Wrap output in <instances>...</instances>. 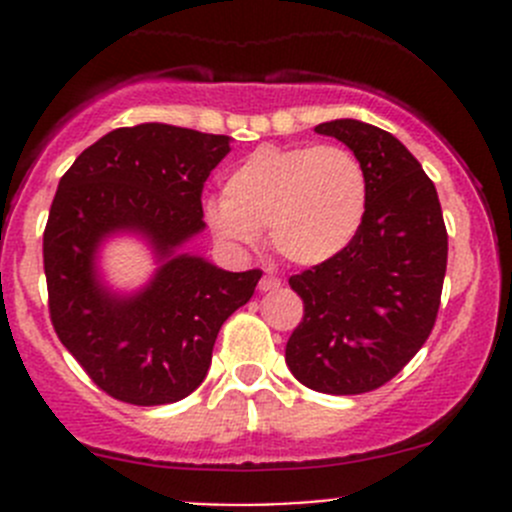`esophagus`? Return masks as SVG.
Masks as SVG:
<instances>
[{"mask_svg": "<svg viewBox=\"0 0 512 512\" xmlns=\"http://www.w3.org/2000/svg\"><path fill=\"white\" fill-rule=\"evenodd\" d=\"M275 289H280V280L272 275H262L260 280V292H275Z\"/></svg>", "mask_w": 512, "mask_h": 512, "instance_id": "34e87169", "label": "esophagus"}]
</instances>
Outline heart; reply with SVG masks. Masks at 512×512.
<instances>
[{"label":"heart","mask_w":512,"mask_h":512,"mask_svg":"<svg viewBox=\"0 0 512 512\" xmlns=\"http://www.w3.org/2000/svg\"><path fill=\"white\" fill-rule=\"evenodd\" d=\"M366 205L369 175L349 148L260 146L205 200V220L232 247H252L267 227L277 255L312 267L352 245Z\"/></svg>","instance_id":"1"}]
</instances>
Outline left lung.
Instances as JSON below:
<instances>
[{"label":"left lung","instance_id":"obj_1","mask_svg":"<svg viewBox=\"0 0 512 512\" xmlns=\"http://www.w3.org/2000/svg\"><path fill=\"white\" fill-rule=\"evenodd\" d=\"M369 175V205L352 245L289 277L304 317L285 361L299 384L334 396L394 379L426 344L448 262V232L433 180L409 148L354 118L319 123Z\"/></svg>","mask_w":512,"mask_h":512}]
</instances>
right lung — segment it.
Masks as SVG:
<instances>
[{
	"label": "right lung",
	"mask_w": 512,
	"mask_h": 512,
	"mask_svg": "<svg viewBox=\"0 0 512 512\" xmlns=\"http://www.w3.org/2000/svg\"><path fill=\"white\" fill-rule=\"evenodd\" d=\"M230 136L168 123L116 128L74 160L51 203L44 275L56 337L101 391L133 406L185 399L203 384L220 327L250 302L260 270L227 272L178 247L203 230V185ZM143 234L161 267L141 293L100 285L95 250Z\"/></svg>",
	"instance_id": "obj_1"
}]
</instances>
